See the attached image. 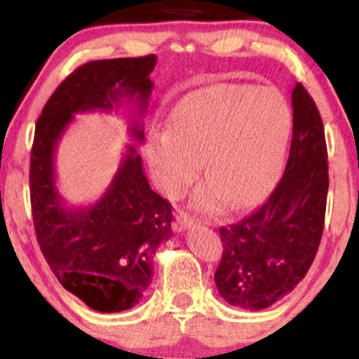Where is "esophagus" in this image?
Masks as SVG:
<instances>
[{
	"instance_id": "esophagus-1",
	"label": "esophagus",
	"mask_w": 359,
	"mask_h": 359,
	"mask_svg": "<svg viewBox=\"0 0 359 359\" xmlns=\"http://www.w3.org/2000/svg\"><path fill=\"white\" fill-rule=\"evenodd\" d=\"M194 226V219L189 217L185 212H179L175 216V222H174V229L175 231H184V229H189Z\"/></svg>"
}]
</instances>
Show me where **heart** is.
Masks as SVG:
<instances>
[{"label":"heart","mask_w":359,"mask_h":359,"mask_svg":"<svg viewBox=\"0 0 359 359\" xmlns=\"http://www.w3.org/2000/svg\"><path fill=\"white\" fill-rule=\"evenodd\" d=\"M292 128V111L273 88L212 84L185 94L167 118V131L148 140L147 155L160 189L180 196L199 174L208 179L194 194L201 211L229 203L246 209L277 182Z\"/></svg>","instance_id":"heart-1"}]
</instances>
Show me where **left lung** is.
<instances>
[{
    "instance_id": "left-lung-1",
    "label": "left lung",
    "mask_w": 359,
    "mask_h": 359,
    "mask_svg": "<svg viewBox=\"0 0 359 359\" xmlns=\"http://www.w3.org/2000/svg\"><path fill=\"white\" fill-rule=\"evenodd\" d=\"M294 130L282 180L262 208L219 228L217 292L245 311L270 307L306 277L324 229L327 148L316 102L300 82L292 90Z\"/></svg>"
}]
</instances>
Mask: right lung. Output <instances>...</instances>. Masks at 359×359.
Masks as SVG:
<instances>
[{
	"label": "right lung",
	"mask_w": 359,
	"mask_h": 359,
	"mask_svg": "<svg viewBox=\"0 0 359 359\" xmlns=\"http://www.w3.org/2000/svg\"><path fill=\"white\" fill-rule=\"evenodd\" d=\"M155 55L93 60L67 77L43 106L30 158L32 214L40 250L65 290L100 312L137 306L154 275L160 243L172 236V205L151 191L142 156L128 145L96 203L67 205L57 189L55 151L74 114L133 102L131 138L145 140Z\"/></svg>",
	"instance_id": "obj_1"
}]
</instances>
